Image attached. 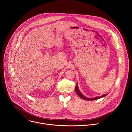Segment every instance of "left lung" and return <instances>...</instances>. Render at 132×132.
I'll use <instances>...</instances> for the list:
<instances>
[{"label":"left lung","mask_w":132,"mask_h":132,"mask_svg":"<svg viewBox=\"0 0 132 132\" xmlns=\"http://www.w3.org/2000/svg\"><path fill=\"white\" fill-rule=\"evenodd\" d=\"M75 90L76 92V93L77 94V95L80 97H81L82 99L83 100H87V101H93V100H97V99H99V98H101L103 97H104L105 96H106L107 94H108V93H107V94H104L102 96H96V97H93V98H88V97H86V96H85L79 90L78 88V86H77V85L76 84V87H75Z\"/></svg>","instance_id":"obj_1"}]
</instances>
